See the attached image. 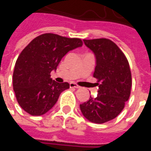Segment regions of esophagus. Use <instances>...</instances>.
<instances>
[{"mask_svg":"<svg viewBox=\"0 0 151 151\" xmlns=\"http://www.w3.org/2000/svg\"><path fill=\"white\" fill-rule=\"evenodd\" d=\"M70 87H74V88H79L80 86H78V85H77V84H75V83L72 82V83H70Z\"/></svg>","mask_w":151,"mask_h":151,"instance_id":"esophagus-1","label":"esophagus"}]
</instances>
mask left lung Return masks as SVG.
<instances>
[{"mask_svg": "<svg viewBox=\"0 0 151 151\" xmlns=\"http://www.w3.org/2000/svg\"><path fill=\"white\" fill-rule=\"evenodd\" d=\"M83 41L96 58L93 77L98 79L99 89L97 97L90 96L79 106L86 119L101 124L114 119L124 108L131 91V72L127 58L113 41L106 38Z\"/></svg>", "mask_w": 151, "mask_h": 151, "instance_id": "8db88e82", "label": "left lung"}]
</instances>
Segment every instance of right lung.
<instances>
[{
	"label": "right lung",
	"instance_id": "right-lung-1",
	"mask_svg": "<svg viewBox=\"0 0 151 151\" xmlns=\"http://www.w3.org/2000/svg\"><path fill=\"white\" fill-rule=\"evenodd\" d=\"M79 38L46 33L34 38L19 55L13 73V87L20 106L31 115H42L53 107L60 93L68 89L67 82L52 80L62 58L81 47Z\"/></svg>",
	"mask_w": 151,
	"mask_h": 151
}]
</instances>
